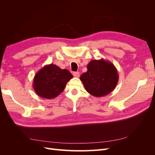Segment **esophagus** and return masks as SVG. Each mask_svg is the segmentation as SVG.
I'll list each match as a JSON object with an SVG mask.
<instances>
[{"label": "esophagus", "mask_w": 155, "mask_h": 155, "mask_svg": "<svg viewBox=\"0 0 155 155\" xmlns=\"http://www.w3.org/2000/svg\"><path fill=\"white\" fill-rule=\"evenodd\" d=\"M79 72H73V76H74V77H76V78H79Z\"/></svg>", "instance_id": "1"}]
</instances>
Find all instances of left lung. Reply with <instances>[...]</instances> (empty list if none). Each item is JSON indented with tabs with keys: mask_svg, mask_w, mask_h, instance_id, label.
<instances>
[{
	"mask_svg": "<svg viewBox=\"0 0 155 155\" xmlns=\"http://www.w3.org/2000/svg\"><path fill=\"white\" fill-rule=\"evenodd\" d=\"M87 71L81 74V81L90 94L100 97L114 90L119 76L114 65L104 59L92 60L87 64Z\"/></svg>",
	"mask_w": 155,
	"mask_h": 155,
	"instance_id": "obj_1",
	"label": "left lung"
}]
</instances>
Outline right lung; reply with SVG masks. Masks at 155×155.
<instances>
[{
    "label": "right lung",
    "mask_w": 155,
    "mask_h": 155,
    "mask_svg": "<svg viewBox=\"0 0 155 155\" xmlns=\"http://www.w3.org/2000/svg\"><path fill=\"white\" fill-rule=\"evenodd\" d=\"M73 78L67 69H61L55 64L45 65L35 75L33 88L39 96L53 99L61 93L67 83Z\"/></svg>",
    "instance_id": "right-lung-1"
}]
</instances>
